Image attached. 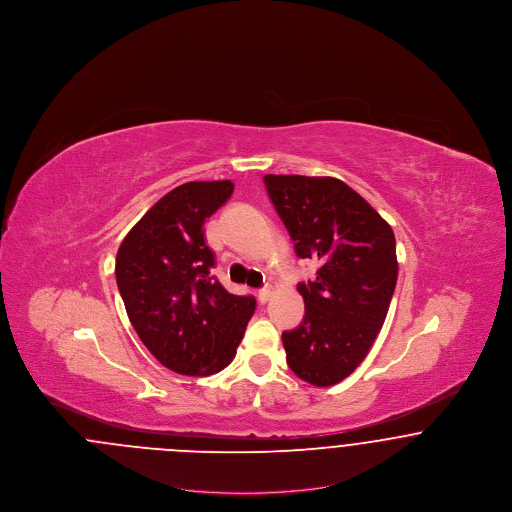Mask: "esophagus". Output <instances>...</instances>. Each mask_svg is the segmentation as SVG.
<instances>
[{"instance_id":"obj_1","label":"esophagus","mask_w":512,"mask_h":512,"mask_svg":"<svg viewBox=\"0 0 512 512\" xmlns=\"http://www.w3.org/2000/svg\"><path fill=\"white\" fill-rule=\"evenodd\" d=\"M270 295H272L270 288H263V290H259V293H257V297H259L261 303H267L268 299H270Z\"/></svg>"}]
</instances>
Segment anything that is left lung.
Here are the masks:
<instances>
[{"label":"left lung","mask_w":512,"mask_h":512,"mask_svg":"<svg viewBox=\"0 0 512 512\" xmlns=\"http://www.w3.org/2000/svg\"><path fill=\"white\" fill-rule=\"evenodd\" d=\"M268 197L297 257L317 259V278L297 284L303 322L282 334L293 372L334 386L363 363L397 282L395 236L361 195L332 176L267 174Z\"/></svg>","instance_id":"left-lung-1"}]
</instances>
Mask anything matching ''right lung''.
<instances>
[{
    "instance_id": "obj_1",
    "label": "right lung",
    "mask_w": 512,
    "mask_h": 512,
    "mask_svg": "<svg viewBox=\"0 0 512 512\" xmlns=\"http://www.w3.org/2000/svg\"><path fill=\"white\" fill-rule=\"evenodd\" d=\"M234 192L230 180L186 182L163 195L117 251V286L151 355L172 372L211 376L232 363L255 297L228 293L211 268L203 224Z\"/></svg>"
}]
</instances>
